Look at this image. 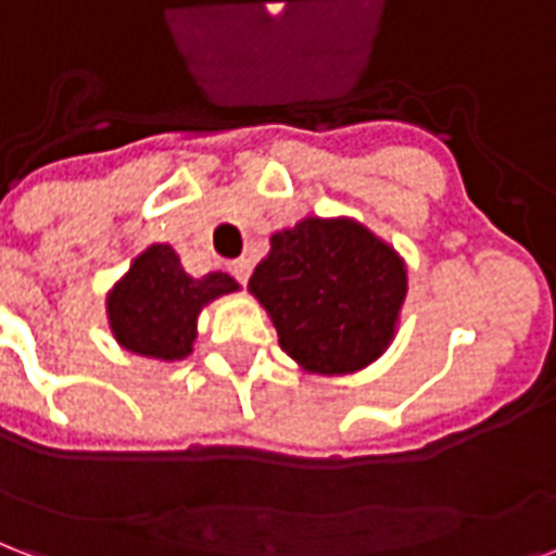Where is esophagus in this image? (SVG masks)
I'll return each mask as SVG.
<instances>
[{
	"mask_svg": "<svg viewBox=\"0 0 556 556\" xmlns=\"http://www.w3.org/2000/svg\"><path fill=\"white\" fill-rule=\"evenodd\" d=\"M229 273L235 275L240 283H247L249 275H252V261H247V257H240V261H231Z\"/></svg>",
	"mask_w": 556,
	"mask_h": 556,
	"instance_id": "esophagus-1",
	"label": "esophagus"
}]
</instances>
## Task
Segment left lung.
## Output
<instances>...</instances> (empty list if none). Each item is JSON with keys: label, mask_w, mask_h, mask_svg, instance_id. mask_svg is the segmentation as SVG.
I'll list each match as a JSON object with an SVG mask.
<instances>
[{"label": "left lung", "mask_w": 556, "mask_h": 556, "mask_svg": "<svg viewBox=\"0 0 556 556\" xmlns=\"http://www.w3.org/2000/svg\"><path fill=\"white\" fill-rule=\"evenodd\" d=\"M406 264L351 217H304L275 231L249 292L278 345L309 374H354L391 345L406 301Z\"/></svg>", "instance_id": "left-lung-1"}]
</instances>
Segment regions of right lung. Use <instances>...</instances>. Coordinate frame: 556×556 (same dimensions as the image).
I'll return each instance as SVG.
<instances>
[{
  "instance_id": "obj_1",
  "label": "right lung",
  "mask_w": 556,
  "mask_h": 556,
  "mask_svg": "<svg viewBox=\"0 0 556 556\" xmlns=\"http://www.w3.org/2000/svg\"><path fill=\"white\" fill-rule=\"evenodd\" d=\"M226 273L193 278L167 243H153L106 295V316L118 345L150 359H185L193 351L197 316L219 295L238 292Z\"/></svg>"
}]
</instances>
